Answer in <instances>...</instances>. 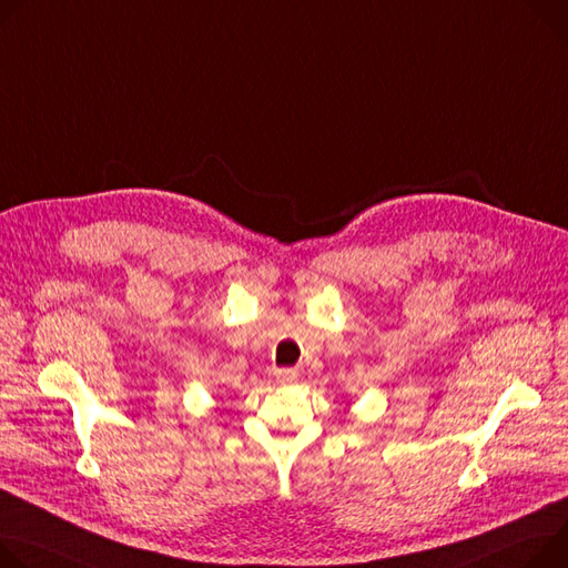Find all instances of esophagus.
I'll return each instance as SVG.
<instances>
[{
	"label": "esophagus",
	"instance_id": "34e87169",
	"mask_svg": "<svg viewBox=\"0 0 568 568\" xmlns=\"http://www.w3.org/2000/svg\"><path fill=\"white\" fill-rule=\"evenodd\" d=\"M276 381H278L281 385H290V383H294V381H296V369H292V367L278 369V372H276Z\"/></svg>",
	"mask_w": 568,
	"mask_h": 568
}]
</instances>
